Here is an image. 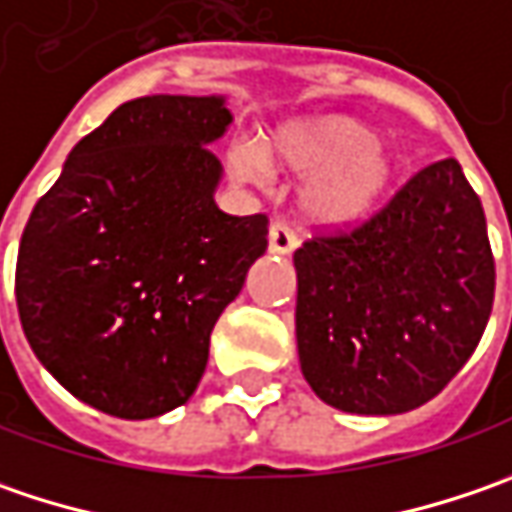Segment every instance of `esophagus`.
Returning a JSON list of instances; mask_svg holds the SVG:
<instances>
[{"instance_id": "1", "label": "esophagus", "mask_w": 512, "mask_h": 512, "mask_svg": "<svg viewBox=\"0 0 512 512\" xmlns=\"http://www.w3.org/2000/svg\"><path fill=\"white\" fill-rule=\"evenodd\" d=\"M298 246V237L292 232V226L289 223H272V229H269V249L275 252V255H289L292 249Z\"/></svg>"}]
</instances>
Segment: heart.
I'll use <instances>...</instances> for the list:
<instances>
[{"mask_svg":"<svg viewBox=\"0 0 512 512\" xmlns=\"http://www.w3.org/2000/svg\"><path fill=\"white\" fill-rule=\"evenodd\" d=\"M232 168L249 183H266L269 168L295 177L312 174L300 194L306 217L318 226H349L378 209L398 163L378 143L375 128L344 114H321L275 125L260 148H234Z\"/></svg>","mask_w":512,"mask_h":512,"instance_id":"1","label":"heart"}]
</instances>
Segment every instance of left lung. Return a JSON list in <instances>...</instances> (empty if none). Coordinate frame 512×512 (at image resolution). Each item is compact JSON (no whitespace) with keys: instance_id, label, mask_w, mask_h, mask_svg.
Returning a JSON list of instances; mask_svg holds the SVG:
<instances>
[{"instance_id":"obj_1","label":"left lung","mask_w":512,"mask_h":512,"mask_svg":"<svg viewBox=\"0 0 512 512\" xmlns=\"http://www.w3.org/2000/svg\"><path fill=\"white\" fill-rule=\"evenodd\" d=\"M303 378L329 407L398 415L470 361L493 312L496 260L458 160L424 166L364 223L295 252Z\"/></svg>"}]
</instances>
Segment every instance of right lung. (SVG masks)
Masks as SVG:
<instances>
[{
    "label": "right lung",
    "mask_w": 512,
    "mask_h": 512,
    "mask_svg": "<svg viewBox=\"0 0 512 512\" xmlns=\"http://www.w3.org/2000/svg\"><path fill=\"white\" fill-rule=\"evenodd\" d=\"M223 97L123 102L68 154L16 257L25 338L62 387L117 418H154L197 389L217 318L266 252L269 217L214 203L206 143Z\"/></svg>",
    "instance_id": "1"
}]
</instances>
